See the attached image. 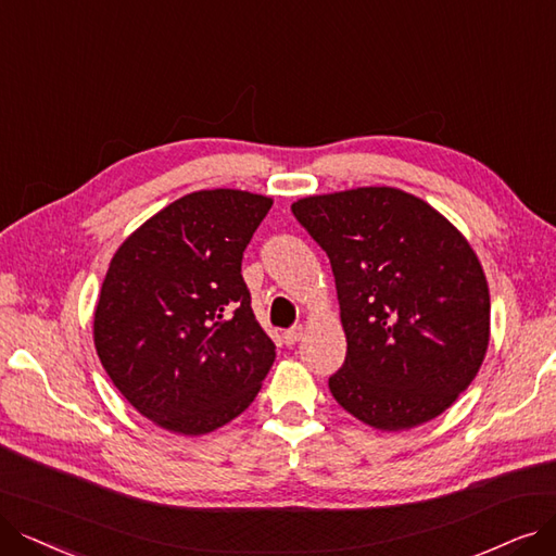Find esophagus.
<instances>
[{
	"label": "esophagus",
	"mask_w": 556,
	"mask_h": 556,
	"mask_svg": "<svg viewBox=\"0 0 556 556\" xmlns=\"http://www.w3.org/2000/svg\"><path fill=\"white\" fill-rule=\"evenodd\" d=\"M303 332H305V326H294V328H290V330H285L282 332V338H285V344L287 346H292V344H296L301 338H303Z\"/></svg>",
	"instance_id": "esophagus-1"
}]
</instances>
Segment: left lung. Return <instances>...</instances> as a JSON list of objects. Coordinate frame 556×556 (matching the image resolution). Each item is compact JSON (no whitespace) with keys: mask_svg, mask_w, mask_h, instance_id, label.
Wrapping results in <instances>:
<instances>
[{"mask_svg":"<svg viewBox=\"0 0 556 556\" xmlns=\"http://www.w3.org/2000/svg\"><path fill=\"white\" fill-rule=\"evenodd\" d=\"M292 212L336 276L346 336L344 365L328 379L336 402L381 431L445 413L491 340V296L468 239L392 187L307 195Z\"/></svg>","mask_w":556,"mask_h":556,"instance_id":"obj_1","label":"left lung"}]
</instances>
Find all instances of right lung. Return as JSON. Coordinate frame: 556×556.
I'll return each instance as SVG.
<instances>
[{
    "mask_svg": "<svg viewBox=\"0 0 556 556\" xmlns=\"http://www.w3.org/2000/svg\"><path fill=\"white\" fill-rule=\"evenodd\" d=\"M274 201L193 191L111 257L93 317L109 379L154 425L203 435L251 406L276 346L257 324L241 257Z\"/></svg>",
    "mask_w": 556,
    "mask_h": 556,
    "instance_id": "right-lung-1",
    "label": "right lung"
}]
</instances>
